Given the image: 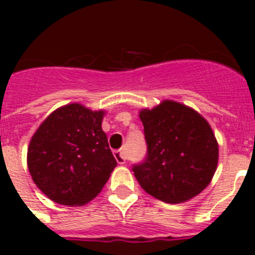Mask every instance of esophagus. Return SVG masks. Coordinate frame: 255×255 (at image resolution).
<instances>
[{
  "mask_svg": "<svg viewBox=\"0 0 255 255\" xmlns=\"http://www.w3.org/2000/svg\"><path fill=\"white\" fill-rule=\"evenodd\" d=\"M114 155H115V158H116L117 163H119V164H125L126 154H125V152H124V150H115Z\"/></svg>",
  "mask_w": 255,
  "mask_h": 255,
  "instance_id": "34e87169",
  "label": "esophagus"
}]
</instances>
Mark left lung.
Wrapping results in <instances>:
<instances>
[{
    "mask_svg": "<svg viewBox=\"0 0 255 255\" xmlns=\"http://www.w3.org/2000/svg\"><path fill=\"white\" fill-rule=\"evenodd\" d=\"M147 158L132 167L148 194L177 204L197 197L217 170L218 143L208 121L191 107L162 101L139 112Z\"/></svg>",
    "mask_w": 255,
    "mask_h": 255,
    "instance_id": "obj_1",
    "label": "left lung"
}]
</instances>
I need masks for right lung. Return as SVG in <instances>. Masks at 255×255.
Listing matches in <instances>:
<instances>
[{
	"label": "right lung",
	"instance_id": "obj_1",
	"mask_svg": "<svg viewBox=\"0 0 255 255\" xmlns=\"http://www.w3.org/2000/svg\"><path fill=\"white\" fill-rule=\"evenodd\" d=\"M105 114L70 103L52 112L31 136L29 172L38 189L56 203H88L100 194L116 167L102 130Z\"/></svg>",
	"mask_w": 255,
	"mask_h": 255
}]
</instances>
